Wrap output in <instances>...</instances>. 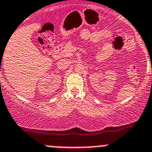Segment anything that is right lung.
I'll use <instances>...</instances> for the list:
<instances>
[{"label": "right lung", "mask_w": 152, "mask_h": 152, "mask_svg": "<svg viewBox=\"0 0 152 152\" xmlns=\"http://www.w3.org/2000/svg\"><path fill=\"white\" fill-rule=\"evenodd\" d=\"M0 70H1V69H0Z\"/></svg>", "instance_id": "add662e5"}]
</instances>
